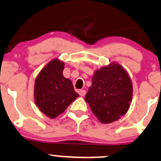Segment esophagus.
<instances>
[{
	"instance_id": "34e87169",
	"label": "esophagus",
	"mask_w": 161,
	"mask_h": 161,
	"mask_svg": "<svg viewBox=\"0 0 161 161\" xmlns=\"http://www.w3.org/2000/svg\"><path fill=\"white\" fill-rule=\"evenodd\" d=\"M78 92H79V94H80V96H82V97L86 94V91L85 90H80Z\"/></svg>"
}]
</instances>
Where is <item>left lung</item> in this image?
Instances as JSON below:
<instances>
[{
    "label": "left lung",
    "mask_w": 161,
    "mask_h": 161,
    "mask_svg": "<svg viewBox=\"0 0 161 161\" xmlns=\"http://www.w3.org/2000/svg\"><path fill=\"white\" fill-rule=\"evenodd\" d=\"M132 98L130 75L120 64L112 62L94 71L85 102L102 123L108 124L128 112Z\"/></svg>",
    "instance_id": "obj_1"
}]
</instances>
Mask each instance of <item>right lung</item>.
I'll use <instances>...</instances> for the list:
<instances>
[{"label": "right lung", "mask_w": 161, "mask_h": 161, "mask_svg": "<svg viewBox=\"0 0 161 161\" xmlns=\"http://www.w3.org/2000/svg\"><path fill=\"white\" fill-rule=\"evenodd\" d=\"M64 63L55 58L41 69L35 80L34 99L39 110L55 119L79 97L72 82L63 75Z\"/></svg>", "instance_id": "obj_1"}]
</instances>
